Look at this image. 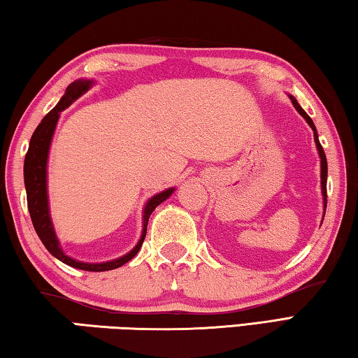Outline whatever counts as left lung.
Segmentation results:
<instances>
[{
    "label": "left lung",
    "instance_id": "left-lung-1",
    "mask_svg": "<svg viewBox=\"0 0 358 358\" xmlns=\"http://www.w3.org/2000/svg\"><path fill=\"white\" fill-rule=\"evenodd\" d=\"M290 101H292L294 107L296 108V112H299L303 118L306 120V123L310 124V128L314 131V142H316V147L319 151V157H320V186H322V197H324V215H325V208H327V157L324 153V148L322 145L319 142V137H317V131H316V126H314L313 120L310 118V115H308L303 108L299 106V102L294 98V96H290Z\"/></svg>",
    "mask_w": 358,
    "mask_h": 358
}]
</instances>
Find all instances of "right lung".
I'll list each match as a JSON object with an SVG mask.
<instances>
[{
    "instance_id": "1",
    "label": "right lung",
    "mask_w": 358,
    "mask_h": 358,
    "mask_svg": "<svg viewBox=\"0 0 358 358\" xmlns=\"http://www.w3.org/2000/svg\"><path fill=\"white\" fill-rule=\"evenodd\" d=\"M92 85H93V80H85V78H78V80L72 82L69 87L66 88V93L63 94V98L59 99L58 104L53 107L44 118H42L39 126L33 132L31 141H29V147L25 156V164H23V178H25L29 216H31L36 234H38V237L47 248V251L50 252L52 256H55L58 260H62L63 264L74 266V268L85 270V271H107V270L118 268V266L129 262V260L136 256L138 250L142 248L145 235H147L150 215L153 213L157 205L162 203L166 199L172 196L175 187H169L166 191L155 194V196L147 202V205H145L143 229H142L141 240H138V243L132 248L128 254L102 264H87V262H80V260H76L69 256H66L64 251L62 250V245H59V241L57 238L55 229H53V222L50 217V211H48V196H47L48 150H50L52 137L57 128L59 113H62L66 107H69L76 99L80 98L82 94L87 93L88 90L92 88Z\"/></svg>"
}]
</instances>
